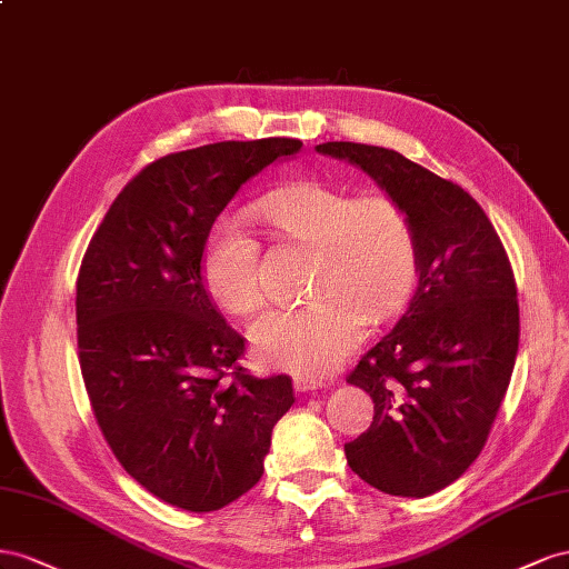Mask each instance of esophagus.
Returning <instances> with one entry per match:
<instances>
[{
	"instance_id": "34e87169",
	"label": "esophagus",
	"mask_w": 569,
	"mask_h": 569,
	"mask_svg": "<svg viewBox=\"0 0 569 569\" xmlns=\"http://www.w3.org/2000/svg\"><path fill=\"white\" fill-rule=\"evenodd\" d=\"M323 383L317 381V379H310V377H296V391H317V388H321Z\"/></svg>"
}]
</instances>
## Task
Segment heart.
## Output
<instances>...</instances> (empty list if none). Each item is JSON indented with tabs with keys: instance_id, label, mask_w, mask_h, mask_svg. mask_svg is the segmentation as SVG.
<instances>
[{
	"instance_id": "b5f03b06",
	"label": "heart",
	"mask_w": 569,
	"mask_h": 569,
	"mask_svg": "<svg viewBox=\"0 0 569 569\" xmlns=\"http://www.w3.org/2000/svg\"><path fill=\"white\" fill-rule=\"evenodd\" d=\"M271 233L315 248L310 300L269 310L250 327L257 355L298 377H323L360 346L365 319L383 323L408 305L419 271L415 223L388 194H357L305 181L254 204ZM207 290L226 312L246 317L264 300L259 240L236 217H219L202 257Z\"/></svg>"
}]
</instances>
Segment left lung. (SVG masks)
Masks as SVG:
<instances>
[{"label": "left lung", "instance_id": "8db88e82", "mask_svg": "<svg viewBox=\"0 0 569 569\" xmlns=\"http://www.w3.org/2000/svg\"><path fill=\"white\" fill-rule=\"evenodd\" d=\"M365 169L415 223L419 283L408 312L348 375L375 421L346 443L352 472L391 496L425 498L467 472L510 386L519 346L512 264L479 202L396 150L323 142Z\"/></svg>", "mask_w": 569, "mask_h": 569}]
</instances>
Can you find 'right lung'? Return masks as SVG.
Here are the masks:
<instances>
[{"label":"right lung","mask_w":569,"mask_h":569,"mask_svg":"<svg viewBox=\"0 0 569 569\" xmlns=\"http://www.w3.org/2000/svg\"><path fill=\"white\" fill-rule=\"evenodd\" d=\"M296 138L226 140L154 159L111 202L76 283L78 360L104 441L159 500L229 506L262 479L271 429L296 402L288 375L257 379L246 338L207 290L212 223Z\"/></svg>","instance_id":"1"}]
</instances>
